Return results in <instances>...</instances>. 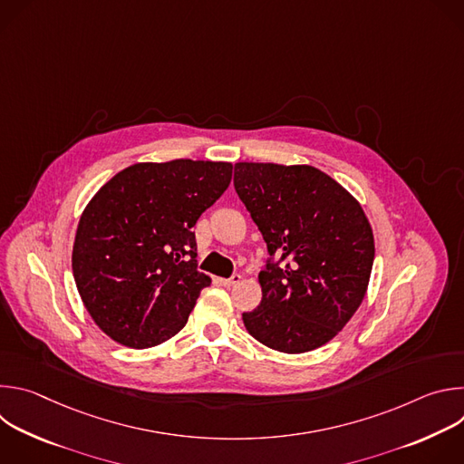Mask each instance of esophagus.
<instances>
[{
    "label": "esophagus",
    "instance_id": "obj_1",
    "mask_svg": "<svg viewBox=\"0 0 464 464\" xmlns=\"http://www.w3.org/2000/svg\"><path fill=\"white\" fill-rule=\"evenodd\" d=\"M242 281V276L240 274H233L229 279H220V283L224 285V286H235V285H238Z\"/></svg>",
    "mask_w": 464,
    "mask_h": 464
}]
</instances>
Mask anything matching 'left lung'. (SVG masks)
Here are the masks:
<instances>
[{
	"mask_svg": "<svg viewBox=\"0 0 464 464\" xmlns=\"http://www.w3.org/2000/svg\"><path fill=\"white\" fill-rule=\"evenodd\" d=\"M233 183L270 253L247 333L286 354L324 345L367 292L374 238L362 206L310 165L237 163Z\"/></svg>",
	"mask_w": 464,
	"mask_h": 464,
	"instance_id": "1",
	"label": "left lung"
}]
</instances>
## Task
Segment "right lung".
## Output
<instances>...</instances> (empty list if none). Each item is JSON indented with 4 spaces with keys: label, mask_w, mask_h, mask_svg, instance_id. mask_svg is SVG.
<instances>
[{
    "label": "right lung",
    "mask_w": 464,
    "mask_h": 464,
    "mask_svg": "<svg viewBox=\"0 0 464 464\" xmlns=\"http://www.w3.org/2000/svg\"><path fill=\"white\" fill-rule=\"evenodd\" d=\"M233 165L136 163L84 209L73 277L93 321L131 349L160 345L185 326L211 277L198 272L194 224L229 187Z\"/></svg>",
    "instance_id": "add662e5"
}]
</instances>
